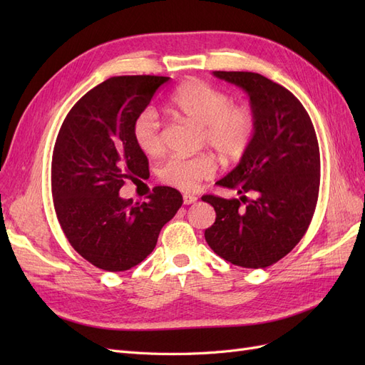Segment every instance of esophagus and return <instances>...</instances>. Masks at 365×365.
<instances>
[{"instance_id":"obj_1","label":"esophagus","mask_w":365,"mask_h":365,"mask_svg":"<svg viewBox=\"0 0 365 365\" xmlns=\"http://www.w3.org/2000/svg\"><path fill=\"white\" fill-rule=\"evenodd\" d=\"M182 201H184V205H190V204H195L197 201V197L195 195H190V193H185L182 196Z\"/></svg>"}]
</instances>
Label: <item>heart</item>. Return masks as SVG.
<instances>
[{"instance_id": "b5f03b06", "label": "heart", "mask_w": 365, "mask_h": 365, "mask_svg": "<svg viewBox=\"0 0 365 365\" xmlns=\"http://www.w3.org/2000/svg\"><path fill=\"white\" fill-rule=\"evenodd\" d=\"M170 111L201 126V143L208 145L224 161L245 155L256 135L257 120L245 105H233L231 96L202 81L182 83L170 98ZM132 137L145 155H158L163 149L158 114L148 108L132 125ZM210 153L195 157H170L160 168V180L182 192L196 190L215 172Z\"/></svg>"}]
</instances>
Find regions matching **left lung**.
I'll return each mask as SVG.
<instances>
[{
	"label": "left lung",
	"mask_w": 365,
	"mask_h": 365,
	"mask_svg": "<svg viewBox=\"0 0 365 365\" xmlns=\"http://www.w3.org/2000/svg\"><path fill=\"white\" fill-rule=\"evenodd\" d=\"M213 74L248 93L257 129L240 163L216 182L235 189L239 200L202 196L216 212L204 236L224 260L242 268H267L294 250L315 213L317 134L304 106L284 86L250 71Z\"/></svg>",
	"instance_id": "left-lung-1"
}]
</instances>
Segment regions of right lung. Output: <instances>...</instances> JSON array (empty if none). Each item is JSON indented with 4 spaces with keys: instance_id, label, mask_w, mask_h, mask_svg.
<instances>
[{
    "instance_id": "obj_1",
    "label": "right lung",
    "mask_w": 365,
    "mask_h": 365,
    "mask_svg": "<svg viewBox=\"0 0 365 365\" xmlns=\"http://www.w3.org/2000/svg\"><path fill=\"white\" fill-rule=\"evenodd\" d=\"M165 82L164 76L109 77L77 101L54 143L51 193L61 228L85 260L109 272L145 260L182 205L181 193L165 185L141 204L118 195L126 180L149 173L132 125Z\"/></svg>"
}]
</instances>
